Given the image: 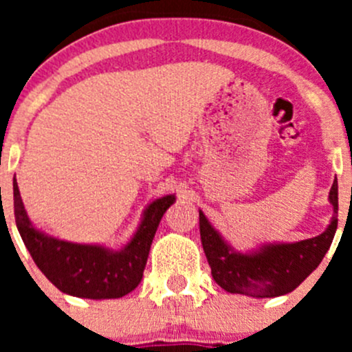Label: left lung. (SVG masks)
<instances>
[{"mask_svg": "<svg viewBox=\"0 0 352 352\" xmlns=\"http://www.w3.org/2000/svg\"><path fill=\"white\" fill-rule=\"evenodd\" d=\"M333 212L339 211L337 180L329 194ZM199 230L212 279L228 293L274 298L296 289L325 257L337 230V218L322 235L296 243H269L252 254L233 250L199 211Z\"/></svg>", "mask_w": 352, "mask_h": 352, "instance_id": "obj_1", "label": "left lung"}]
</instances>
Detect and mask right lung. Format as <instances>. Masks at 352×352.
I'll return each mask as SVG.
<instances>
[{"label": "right lung", "instance_id": "obj_1", "mask_svg": "<svg viewBox=\"0 0 352 352\" xmlns=\"http://www.w3.org/2000/svg\"><path fill=\"white\" fill-rule=\"evenodd\" d=\"M173 201L175 196H165L151 202L133 240L116 252L100 245L65 242L35 230L13 179L16 228L37 267L59 291L90 300L122 298L140 285L160 219Z\"/></svg>", "mask_w": 352, "mask_h": 352}]
</instances>
